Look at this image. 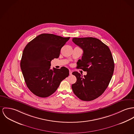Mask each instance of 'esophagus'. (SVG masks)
Wrapping results in <instances>:
<instances>
[{
    "mask_svg": "<svg viewBox=\"0 0 134 134\" xmlns=\"http://www.w3.org/2000/svg\"><path fill=\"white\" fill-rule=\"evenodd\" d=\"M72 71L70 70H69V74H70V75H71V74H72Z\"/></svg>",
    "mask_w": 134,
    "mask_h": 134,
    "instance_id": "esophagus-1",
    "label": "esophagus"
}]
</instances>
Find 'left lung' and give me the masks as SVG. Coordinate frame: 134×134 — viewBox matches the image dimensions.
Returning a JSON list of instances; mask_svg holds the SVG:
<instances>
[{"label":"left lung","mask_w":134,"mask_h":134,"mask_svg":"<svg viewBox=\"0 0 134 134\" xmlns=\"http://www.w3.org/2000/svg\"><path fill=\"white\" fill-rule=\"evenodd\" d=\"M72 41L83 50L76 68L87 73L82 76L77 71L72 72L76 77L72 90L82 100L91 101L100 96L110 82L114 70L113 58L108 46L98 39L74 38Z\"/></svg>","instance_id":"obj_1"}]
</instances>
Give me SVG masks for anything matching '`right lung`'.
Instances as JSON below:
<instances>
[{
    "instance_id": "right-lung-1",
    "label": "right lung",
    "mask_w": 134,
    "mask_h": 134,
    "mask_svg": "<svg viewBox=\"0 0 134 134\" xmlns=\"http://www.w3.org/2000/svg\"><path fill=\"white\" fill-rule=\"evenodd\" d=\"M70 37L63 38L51 34H42L25 47L20 67L25 82L31 92L40 97H47L54 92L69 70L51 69L52 60L58 58L62 47Z\"/></svg>"
}]
</instances>
